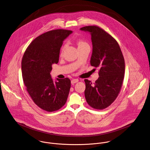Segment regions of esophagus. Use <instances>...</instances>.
<instances>
[{
	"instance_id": "34e87169",
	"label": "esophagus",
	"mask_w": 150,
	"mask_h": 150,
	"mask_svg": "<svg viewBox=\"0 0 150 150\" xmlns=\"http://www.w3.org/2000/svg\"><path fill=\"white\" fill-rule=\"evenodd\" d=\"M79 81V80L78 79H73V80L71 81V83L72 84H75V83H78Z\"/></svg>"
}]
</instances>
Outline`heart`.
Segmentation results:
<instances>
[{
	"label": "heart",
	"instance_id": "heart-1",
	"mask_svg": "<svg viewBox=\"0 0 150 150\" xmlns=\"http://www.w3.org/2000/svg\"><path fill=\"white\" fill-rule=\"evenodd\" d=\"M77 44H78V47H83V46H85V45H88L87 43H86L85 41H84L83 40H79L78 42H77ZM64 47H65V45H64L62 46V47L61 48V54L63 52V51L64 50Z\"/></svg>",
	"mask_w": 150,
	"mask_h": 150
}]
</instances>
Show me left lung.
Instances as JSON below:
<instances>
[{
    "label": "left lung",
    "mask_w": 150,
    "mask_h": 150,
    "mask_svg": "<svg viewBox=\"0 0 150 150\" xmlns=\"http://www.w3.org/2000/svg\"><path fill=\"white\" fill-rule=\"evenodd\" d=\"M81 30L91 33L93 46L90 63L99 69V78L94 83L85 79V97L88 104L97 110L110 106L122 86L125 61L116 40L101 28L86 26Z\"/></svg>",
    "instance_id": "obj_1"
}]
</instances>
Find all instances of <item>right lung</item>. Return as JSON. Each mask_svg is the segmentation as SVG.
<instances>
[{"mask_svg": "<svg viewBox=\"0 0 150 150\" xmlns=\"http://www.w3.org/2000/svg\"><path fill=\"white\" fill-rule=\"evenodd\" d=\"M71 30L55 29L48 31L34 39L25 50L22 59V78L33 102L45 111H55L66 102L70 80L57 79L50 75L52 64H58L60 49Z\"/></svg>", "mask_w": 150, "mask_h": 150, "instance_id": "1", "label": "right lung"}]
</instances>
